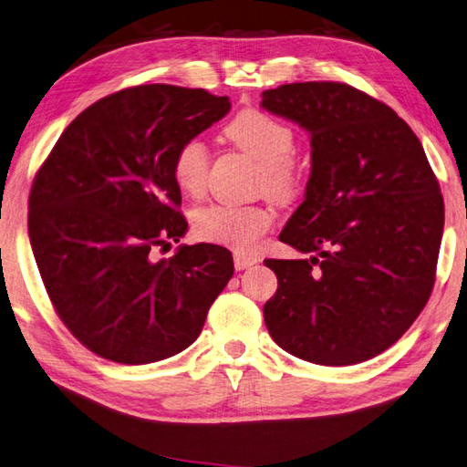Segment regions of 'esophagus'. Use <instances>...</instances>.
Here are the masks:
<instances>
[{
  "mask_svg": "<svg viewBox=\"0 0 467 467\" xmlns=\"http://www.w3.org/2000/svg\"><path fill=\"white\" fill-rule=\"evenodd\" d=\"M257 263V257H251V254H244V253H234V269L236 271H243L246 267H251V265Z\"/></svg>",
  "mask_w": 467,
  "mask_h": 467,
  "instance_id": "1",
  "label": "esophagus"
}]
</instances>
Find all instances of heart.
<instances>
[{"mask_svg": "<svg viewBox=\"0 0 467 467\" xmlns=\"http://www.w3.org/2000/svg\"><path fill=\"white\" fill-rule=\"evenodd\" d=\"M226 135L236 148L246 151L261 166L259 184L273 198L289 200L297 194L301 170L294 160L296 131L287 123L259 109H246L226 127ZM210 151L204 140L188 137L173 153V180L182 192L200 196L206 188ZM275 210L263 204H208L192 216L198 239L231 246L241 253L259 249L265 234L275 224Z\"/></svg>", "mask_w": 467, "mask_h": 467, "instance_id": "heart-1", "label": "heart"}]
</instances>
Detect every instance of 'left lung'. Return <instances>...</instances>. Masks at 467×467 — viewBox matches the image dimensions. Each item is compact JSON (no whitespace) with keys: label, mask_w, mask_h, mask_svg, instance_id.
<instances>
[{"label":"left lung","mask_w":467,"mask_h":467,"mask_svg":"<svg viewBox=\"0 0 467 467\" xmlns=\"http://www.w3.org/2000/svg\"><path fill=\"white\" fill-rule=\"evenodd\" d=\"M261 105L312 137L306 200L279 234L312 257L265 259L277 275L265 324L301 360H368L409 330L433 291L440 182L403 119L350 85H281Z\"/></svg>","instance_id":"8db88e82"}]
</instances>
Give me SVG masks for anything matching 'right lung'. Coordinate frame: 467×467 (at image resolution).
<instances>
[{"mask_svg":"<svg viewBox=\"0 0 467 467\" xmlns=\"http://www.w3.org/2000/svg\"><path fill=\"white\" fill-rule=\"evenodd\" d=\"M228 111V97L204 88H123L87 107L36 173V265L64 326L97 356L148 364L188 348L233 277L224 246L153 257L188 228L173 153Z\"/></svg>","mask_w":467,"mask_h":467,"instance_id":"add662e5","label":"right lung"}]
</instances>
